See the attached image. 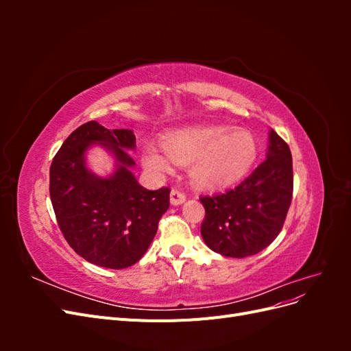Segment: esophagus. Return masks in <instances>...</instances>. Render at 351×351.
Segmentation results:
<instances>
[{
	"label": "esophagus",
	"instance_id": "34e87169",
	"mask_svg": "<svg viewBox=\"0 0 351 351\" xmlns=\"http://www.w3.org/2000/svg\"><path fill=\"white\" fill-rule=\"evenodd\" d=\"M186 199H187L186 193L178 189H173L171 193H169V200H171L173 205H182L184 204Z\"/></svg>",
	"mask_w": 351,
	"mask_h": 351
}]
</instances>
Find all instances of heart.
Wrapping results in <instances>:
<instances>
[{
	"label": "heart",
	"instance_id": "heart-1",
	"mask_svg": "<svg viewBox=\"0 0 351 351\" xmlns=\"http://www.w3.org/2000/svg\"><path fill=\"white\" fill-rule=\"evenodd\" d=\"M164 152L146 145L142 159L146 168L168 171L171 161L189 165V173L200 187H224L246 174L258 156V143L246 129L226 125L189 127L162 137Z\"/></svg>",
	"mask_w": 351,
	"mask_h": 351
}]
</instances>
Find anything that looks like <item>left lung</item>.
<instances>
[{"instance_id":"obj_1","label":"left lung","mask_w":351,"mask_h":351,"mask_svg":"<svg viewBox=\"0 0 351 351\" xmlns=\"http://www.w3.org/2000/svg\"><path fill=\"white\" fill-rule=\"evenodd\" d=\"M293 197V159L284 139L271 130L268 156L224 193L200 196L205 218L200 234L222 256L246 258L277 239Z\"/></svg>"}]
</instances>
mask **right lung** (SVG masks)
Returning <instances> with one entry per match:
<instances>
[{
	"instance_id": "1",
	"label": "right lung",
	"mask_w": 351,
	"mask_h": 351,
	"mask_svg": "<svg viewBox=\"0 0 351 351\" xmlns=\"http://www.w3.org/2000/svg\"><path fill=\"white\" fill-rule=\"evenodd\" d=\"M92 143L107 145L119 168L108 179L92 175L84 152ZM136 136L108 130L97 121L77 127L49 168V196L62 236L79 256L110 269L129 268L146 253L158 222L169 206V189L147 190L130 168Z\"/></svg>"
}]
</instances>
